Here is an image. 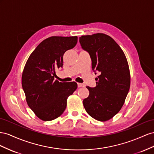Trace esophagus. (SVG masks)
I'll return each mask as SVG.
<instances>
[{
    "instance_id": "34e87169",
    "label": "esophagus",
    "mask_w": 154,
    "mask_h": 154,
    "mask_svg": "<svg viewBox=\"0 0 154 154\" xmlns=\"http://www.w3.org/2000/svg\"><path fill=\"white\" fill-rule=\"evenodd\" d=\"M77 86H78V88H81V87H84L85 85L82 84V83H77Z\"/></svg>"
}]
</instances>
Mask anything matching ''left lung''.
<instances>
[{"label": "left lung", "instance_id": "1", "mask_svg": "<svg viewBox=\"0 0 154 154\" xmlns=\"http://www.w3.org/2000/svg\"><path fill=\"white\" fill-rule=\"evenodd\" d=\"M79 42L82 49L89 53L92 69L99 73L97 86H86L90 94L83 100V105L95 119L108 121L120 111L129 91L128 61L121 47L106 34L82 35Z\"/></svg>", "mask_w": 154, "mask_h": 154}]
</instances>
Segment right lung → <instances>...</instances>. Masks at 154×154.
I'll return each mask as SVG.
<instances>
[{
	"mask_svg": "<svg viewBox=\"0 0 154 154\" xmlns=\"http://www.w3.org/2000/svg\"><path fill=\"white\" fill-rule=\"evenodd\" d=\"M77 42V36L50 37L39 44L25 64L22 86L26 102L42 121H52L62 115L68 97L77 89L75 82H61L54 78L55 69L63 65L64 54Z\"/></svg>",
	"mask_w": 154,
	"mask_h": 154,
	"instance_id": "right-lung-1",
	"label": "right lung"
}]
</instances>
